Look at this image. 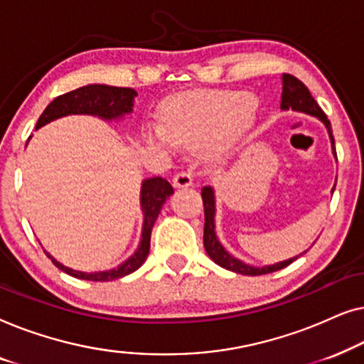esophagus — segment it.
Listing matches in <instances>:
<instances>
[{
  "label": "esophagus",
  "instance_id": "esophagus-1",
  "mask_svg": "<svg viewBox=\"0 0 364 364\" xmlns=\"http://www.w3.org/2000/svg\"><path fill=\"white\" fill-rule=\"evenodd\" d=\"M173 187L177 188H183V187H191L193 178L191 172H178L176 177H173Z\"/></svg>",
  "mask_w": 364,
  "mask_h": 364
}]
</instances>
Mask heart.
Segmentation results:
<instances>
[{"mask_svg":"<svg viewBox=\"0 0 364 364\" xmlns=\"http://www.w3.org/2000/svg\"><path fill=\"white\" fill-rule=\"evenodd\" d=\"M253 97L245 92L203 91L173 97L162 111V126H154V142L205 146L213 141L228 147L248 127Z\"/></svg>","mask_w":364,"mask_h":364,"instance_id":"obj_1","label":"heart"}]
</instances>
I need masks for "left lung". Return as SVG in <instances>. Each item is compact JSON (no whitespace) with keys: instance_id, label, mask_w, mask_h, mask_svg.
Listing matches in <instances>:
<instances>
[{"instance_id":"left-lung-1","label":"left lung","mask_w":364,"mask_h":364,"mask_svg":"<svg viewBox=\"0 0 364 364\" xmlns=\"http://www.w3.org/2000/svg\"><path fill=\"white\" fill-rule=\"evenodd\" d=\"M282 111H295V112H303L308 114V116L316 117L318 121L325 124L328 136H330L331 142V151L333 156L336 159V149H335V139H333V131L331 124L325 116V112L321 111L320 106H318L315 99L311 97L308 87L303 84L300 79H296L291 74H283L282 76ZM335 188H331V192ZM202 200H203V212H205V225H203V247H205L207 255L212 258L217 265L222 268H227V270L242 273V275L248 277H257V275H265V273H272L277 270H282L290 265L293 260H296L298 257L288 258V260L273 263V265H265V267H253L248 265V263L238 260L233 255H230L225 250V247L218 242L217 232H215V191L213 187L205 186L202 188Z\"/></svg>"}]
</instances>
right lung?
<instances>
[{
  "label": "right lung",
  "instance_id": "1",
  "mask_svg": "<svg viewBox=\"0 0 364 364\" xmlns=\"http://www.w3.org/2000/svg\"><path fill=\"white\" fill-rule=\"evenodd\" d=\"M137 92L131 87H116L107 86V84H87L79 89H74L71 92L63 94L54 99L49 106L44 109L41 116L38 119L36 129L46 126V124L56 121L59 117L71 116V114H87V116H97L104 119V121H119L124 116H129L134 111V97ZM173 193V188L166 178L162 177H151L142 181L141 187V210L144 213L142 222V235L141 242H139L137 250L122 262L121 265L112 268V270L104 272H79L73 270L56 258L51 257V253L46 255L51 258L54 265L59 270L66 272L68 275L79 280H89V282H111L117 280L129 275V273L136 272L139 267L146 262L151 250V233L152 227L156 223L159 213L164 202L167 200Z\"/></svg>",
  "mask_w": 364,
  "mask_h": 364
}]
</instances>
